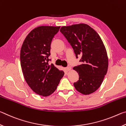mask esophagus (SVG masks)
I'll list each match as a JSON object with an SVG mask.
<instances>
[{"mask_svg": "<svg viewBox=\"0 0 126 126\" xmlns=\"http://www.w3.org/2000/svg\"><path fill=\"white\" fill-rule=\"evenodd\" d=\"M65 69L67 71H69L71 70V67H67L65 68Z\"/></svg>", "mask_w": 126, "mask_h": 126, "instance_id": "34e87169", "label": "esophagus"}]
</instances>
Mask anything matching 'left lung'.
I'll list each match as a JSON object with an SVG mask.
<instances>
[{
  "instance_id": "1",
  "label": "left lung",
  "mask_w": 126,
  "mask_h": 126,
  "mask_svg": "<svg viewBox=\"0 0 126 126\" xmlns=\"http://www.w3.org/2000/svg\"><path fill=\"white\" fill-rule=\"evenodd\" d=\"M73 48L76 57H81L82 64L73 68L79 74L74 83L77 91L85 95L97 91L107 74L108 58L101 37L86 24L63 26L60 29Z\"/></svg>"
}]
</instances>
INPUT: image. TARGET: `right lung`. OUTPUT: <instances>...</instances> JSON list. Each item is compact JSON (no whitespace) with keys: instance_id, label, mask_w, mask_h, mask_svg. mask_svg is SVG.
Wrapping results in <instances>:
<instances>
[{"instance_id":"1","label":"right lung","mask_w":126,"mask_h":126,"mask_svg":"<svg viewBox=\"0 0 126 126\" xmlns=\"http://www.w3.org/2000/svg\"><path fill=\"white\" fill-rule=\"evenodd\" d=\"M61 27L40 26L30 32L20 50V65L25 80L35 93L43 97L56 90L64 73L48 62L50 44Z\"/></svg>"}]
</instances>
